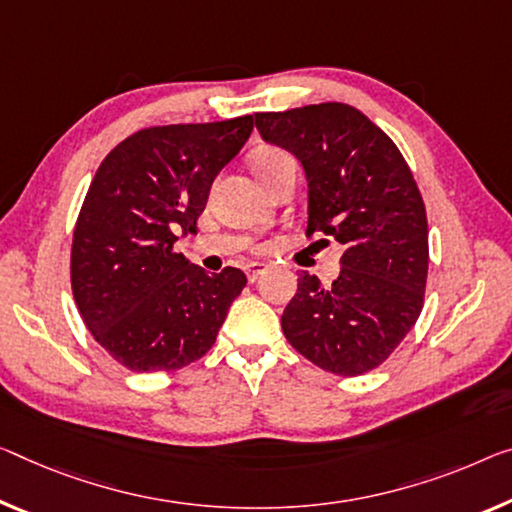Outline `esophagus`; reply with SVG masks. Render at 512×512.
<instances>
[{
  "label": "esophagus",
  "instance_id": "1",
  "mask_svg": "<svg viewBox=\"0 0 512 512\" xmlns=\"http://www.w3.org/2000/svg\"><path fill=\"white\" fill-rule=\"evenodd\" d=\"M267 272V265H263V263H251V265H247V279L254 283L258 277H261V274H265Z\"/></svg>",
  "mask_w": 512,
  "mask_h": 512
}]
</instances>
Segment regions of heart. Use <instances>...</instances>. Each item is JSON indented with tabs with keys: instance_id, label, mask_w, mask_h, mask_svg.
Segmentation results:
<instances>
[{
	"instance_id": "heart-1",
	"label": "heart",
	"mask_w": 512,
	"mask_h": 512,
	"mask_svg": "<svg viewBox=\"0 0 512 512\" xmlns=\"http://www.w3.org/2000/svg\"><path fill=\"white\" fill-rule=\"evenodd\" d=\"M293 162H295L293 157H290L286 151H281V148H263V151L254 157V169L258 178L267 185L283 167H288V164Z\"/></svg>"
}]
</instances>
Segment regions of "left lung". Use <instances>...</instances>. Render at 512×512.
<instances>
[{"label":"left lung","instance_id":"1","mask_svg":"<svg viewBox=\"0 0 512 512\" xmlns=\"http://www.w3.org/2000/svg\"><path fill=\"white\" fill-rule=\"evenodd\" d=\"M254 116L261 137L306 171V238L322 233L345 249L332 286L300 274L283 334L322 371H373L414 327L426 297L428 219L412 171L389 135L343 102Z\"/></svg>","mask_w":512,"mask_h":512}]
</instances>
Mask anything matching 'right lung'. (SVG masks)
<instances>
[{"mask_svg": "<svg viewBox=\"0 0 512 512\" xmlns=\"http://www.w3.org/2000/svg\"><path fill=\"white\" fill-rule=\"evenodd\" d=\"M254 116L153 125L123 139L93 176L77 215L70 286L84 325L135 373L178 371L215 345L245 272L206 274L174 249L196 233L215 176Z\"/></svg>", "mask_w": 512, "mask_h": 512, "instance_id": "1", "label": "right lung"}]
</instances>
